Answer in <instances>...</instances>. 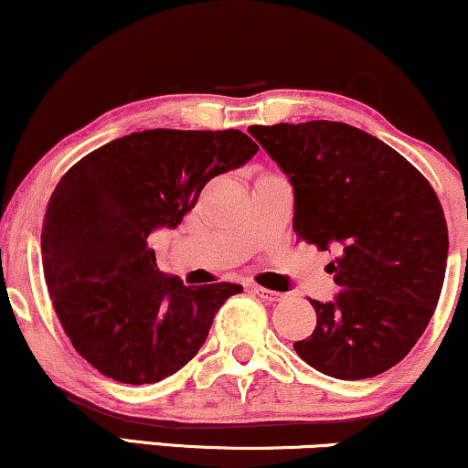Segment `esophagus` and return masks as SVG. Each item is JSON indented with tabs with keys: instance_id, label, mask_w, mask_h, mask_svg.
Returning <instances> with one entry per match:
<instances>
[{
	"instance_id": "1",
	"label": "esophagus",
	"mask_w": 468,
	"mask_h": 468,
	"mask_svg": "<svg viewBox=\"0 0 468 468\" xmlns=\"http://www.w3.org/2000/svg\"><path fill=\"white\" fill-rule=\"evenodd\" d=\"M251 292H253L258 298L264 300V303H271V304L281 303V300L285 298L283 293H279V292H274V290H266V287H260V285H253Z\"/></svg>"
}]
</instances>
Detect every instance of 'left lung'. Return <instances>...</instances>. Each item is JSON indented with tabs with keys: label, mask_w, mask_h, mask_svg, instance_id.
Returning a JSON list of instances; mask_svg holds the SVG:
<instances>
[{
	"label": "left lung",
	"mask_w": 468,
	"mask_h": 468,
	"mask_svg": "<svg viewBox=\"0 0 468 468\" xmlns=\"http://www.w3.org/2000/svg\"><path fill=\"white\" fill-rule=\"evenodd\" d=\"M293 187V229L330 261L341 287L311 300L317 325L293 343L319 373H386L424 335L447 264V223L432 185L399 151L338 121L251 125Z\"/></svg>",
	"instance_id": "left-lung-1"
}]
</instances>
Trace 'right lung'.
<instances>
[{
	"label": "right lung",
	"mask_w": 468,
	"mask_h": 468,
	"mask_svg": "<svg viewBox=\"0 0 468 468\" xmlns=\"http://www.w3.org/2000/svg\"><path fill=\"white\" fill-rule=\"evenodd\" d=\"M258 149L239 130L133 132L57 183L42 226L44 279L74 349L101 375L132 386L175 375L200 351L219 306L242 292L159 272L146 239L176 228L210 178Z\"/></svg>",
	"instance_id": "add662e5"
}]
</instances>
